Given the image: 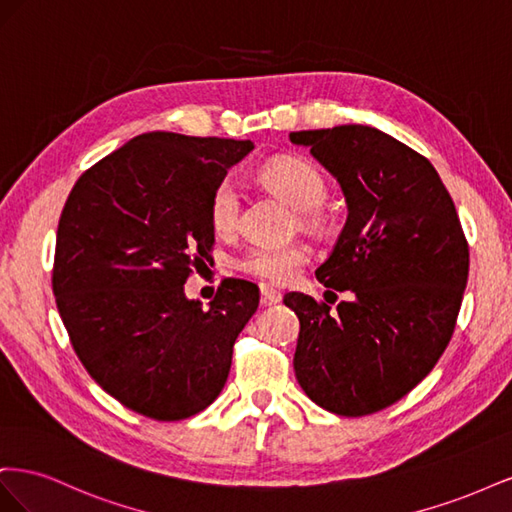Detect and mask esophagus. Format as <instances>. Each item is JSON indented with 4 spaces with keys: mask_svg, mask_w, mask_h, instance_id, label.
<instances>
[{
    "mask_svg": "<svg viewBox=\"0 0 512 512\" xmlns=\"http://www.w3.org/2000/svg\"><path fill=\"white\" fill-rule=\"evenodd\" d=\"M260 301H262V305H275V303H280V301H282V292L275 290L273 286L262 284V286H260Z\"/></svg>",
    "mask_w": 512,
    "mask_h": 512,
    "instance_id": "esophagus-1",
    "label": "esophagus"
}]
</instances>
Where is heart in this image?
Here are the masks:
<instances>
[{"mask_svg":"<svg viewBox=\"0 0 512 512\" xmlns=\"http://www.w3.org/2000/svg\"><path fill=\"white\" fill-rule=\"evenodd\" d=\"M260 183L271 192L280 194L301 211V220L307 226L320 224L318 209L329 196L327 181L320 170L299 158H282L269 162L260 170ZM241 194L232 179H222L209 200V224L218 237H232L239 228ZM309 247L305 243L286 245H252L235 258V267L241 273L258 277L262 282L288 284L309 262Z\"/></svg>","mask_w":512,"mask_h":512,"instance_id":"b5f03b06","label":"heart"}]
</instances>
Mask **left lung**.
<instances>
[{
    "instance_id": "left-lung-1",
    "label": "left lung",
    "mask_w": 512,
    "mask_h": 512,
    "mask_svg": "<svg viewBox=\"0 0 512 512\" xmlns=\"http://www.w3.org/2000/svg\"><path fill=\"white\" fill-rule=\"evenodd\" d=\"M290 141L309 147L342 185L348 220L316 277L354 294L337 307L286 294L301 322L294 374L320 408L374 414L406 397L451 342L468 241L438 170L397 138L335 126L290 132Z\"/></svg>"
}]
</instances>
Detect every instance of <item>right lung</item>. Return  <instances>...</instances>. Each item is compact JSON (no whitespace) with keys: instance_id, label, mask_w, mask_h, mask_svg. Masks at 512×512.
I'll return each mask as SVG.
<instances>
[{"instance_id":"1","label":"right lung","mask_w":512,"mask_h":512,"mask_svg":"<svg viewBox=\"0 0 512 512\" xmlns=\"http://www.w3.org/2000/svg\"><path fill=\"white\" fill-rule=\"evenodd\" d=\"M252 141L147 132L79 177L61 211L53 294L89 376L126 408L181 421L224 389L258 286L228 277L203 309L183 284L205 265L209 200Z\"/></svg>"}]
</instances>
